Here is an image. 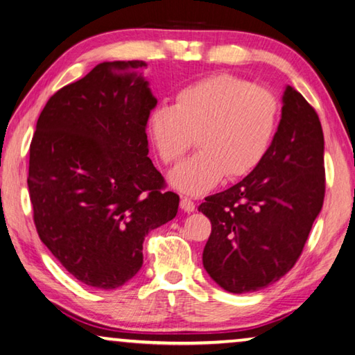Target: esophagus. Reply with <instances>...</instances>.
I'll return each instance as SVG.
<instances>
[{
    "instance_id": "34e87169",
    "label": "esophagus",
    "mask_w": 355,
    "mask_h": 355,
    "mask_svg": "<svg viewBox=\"0 0 355 355\" xmlns=\"http://www.w3.org/2000/svg\"><path fill=\"white\" fill-rule=\"evenodd\" d=\"M180 208L183 209L186 213H192L196 209V203L192 202L191 197H182V202H180Z\"/></svg>"
}]
</instances>
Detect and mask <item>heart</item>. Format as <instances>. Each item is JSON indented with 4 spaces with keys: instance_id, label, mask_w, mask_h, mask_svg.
Segmentation results:
<instances>
[{
    "instance_id": "b5f03b06",
    "label": "heart",
    "mask_w": 355,
    "mask_h": 355,
    "mask_svg": "<svg viewBox=\"0 0 355 355\" xmlns=\"http://www.w3.org/2000/svg\"><path fill=\"white\" fill-rule=\"evenodd\" d=\"M279 122V101L268 89L244 78L218 73L189 83L175 94V105L150 112L147 135L161 163L177 164L196 136L200 150L171 175L186 194H203L222 178L254 172L271 147Z\"/></svg>"
}]
</instances>
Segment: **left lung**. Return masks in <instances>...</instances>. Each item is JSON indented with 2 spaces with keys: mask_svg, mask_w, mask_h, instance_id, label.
Listing matches in <instances>:
<instances>
[{
  "mask_svg": "<svg viewBox=\"0 0 355 355\" xmlns=\"http://www.w3.org/2000/svg\"><path fill=\"white\" fill-rule=\"evenodd\" d=\"M326 192L320 117L286 86L282 119L257 169L199 207L211 220L202 261L225 291H258L291 271Z\"/></svg>",
  "mask_w": 355,
  "mask_h": 355,
  "instance_id": "8db88e82",
  "label": "left lung"
}]
</instances>
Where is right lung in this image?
I'll use <instances>...</instances> for the list:
<instances>
[{
	"label": "right lung",
	"instance_id": "add662e5",
	"mask_svg": "<svg viewBox=\"0 0 355 355\" xmlns=\"http://www.w3.org/2000/svg\"><path fill=\"white\" fill-rule=\"evenodd\" d=\"M142 61H114L51 95L29 147L34 225L84 285L114 290L142 266L150 230L175 218L180 197L148 158L156 106Z\"/></svg>",
	"mask_w": 355,
	"mask_h": 355
}]
</instances>
